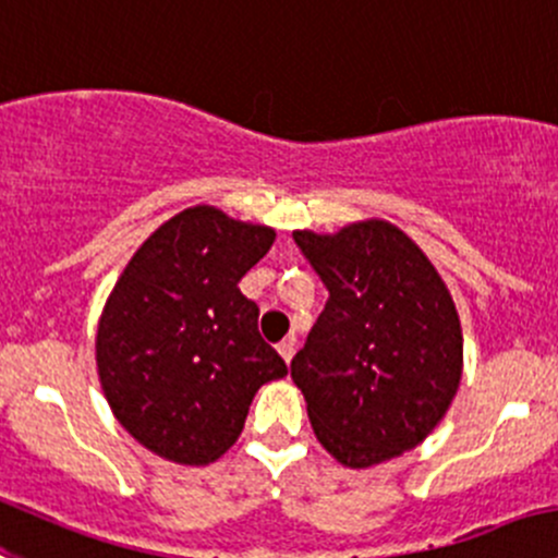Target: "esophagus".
<instances>
[{"instance_id": "34e87169", "label": "esophagus", "mask_w": 558, "mask_h": 558, "mask_svg": "<svg viewBox=\"0 0 558 558\" xmlns=\"http://www.w3.org/2000/svg\"><path fill=\"white\" fill-rule=\"evenodd\" d=\"M278 351H280V356H283L286 362L294 360V351H296L294 338H289V340H283V343H278Z\"/></svg>"}]
</instances>
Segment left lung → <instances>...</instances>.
<instances>
[{
  "instance_id": "obj_1",
  "label": "left lung",
  "mask_w": 558,
  "mask_h": 558,
  "mask_svg": "<svg viewBox=\"0 0 558 558\" xmlns=\"http://www.w3.org/2000/svg\"><path fill=\"white\" fill-rule=\"evenodd\" d=\"M294 242L329 291L291 360L316 439L349 469L414 450L461 384L463 335L445 280L387 220L294 231Z\"/></svg>"
}]
</instances>
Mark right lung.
<instances>
[{
	"instance_id": "right-lung-1",
	"label": "right lung",
	"mask_w": 558,
	"mask_h": 558,
	"mask_svg": "<svg viewBox=\"0 0 558 558\" xmlns=\"http://www.w3.org/2000/svg\"><path fill=\"white\" fill-rule=\"evenodd\" d=\"M272 242L269 226L202 204L166 220L119 275L97 324V376L119 425L155 456L218 461L258 387L289 373L240 291Z\"/></svg>"
}]
</instances>
